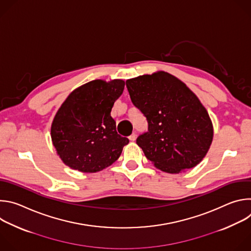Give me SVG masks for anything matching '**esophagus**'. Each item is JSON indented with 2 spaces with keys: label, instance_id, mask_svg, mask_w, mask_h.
<instances>
[{
  "label": "esophagus",
  "instance_id": "1",
  "mask_svg": "<svg viewBox=\"0 0 251 251\" xmlns=\"http://www.w3.org/2000/svg\"><path fill=\"white\" fill-rule=\"evenodd\" d=\"M128 138H129V140H130V141H135V140H136V134H135V133H133V134H131Z\"/></svg>",
  "mask_w": 251,
  "mask_h": 251
}]
</instances>
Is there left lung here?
<instances>
[{"mask_svg":"<svg viewBox=\"0 0 251 251\" xmlns=\"http://www.w3.org/2000/svg\"><path fill=\"white\" fill-rule=\"evenodd\" d=\"M126 86L148 121V132L136 141L146 158L169 174L200 164L211 145L213 126L198 96L165 71L128 79Z\"/></svg>","mask_w":251,"mask_h":251,"instance_id":"left-lung-1","label":"left lung"}]
</instances>
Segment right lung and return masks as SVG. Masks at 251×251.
<instances>
[{
    "label": "right lung",
    "instance_id": "right-lung-1",
    "mask_svg": "<svg viewBox=\"0 0 251 251\" xmlns=\"http://www.w3.org/2000/svg\"><path fill=\"white\" fill-rule=\"evenodd\" d=\"M124 86L122 79H95L75 89L61 104L50 136L66 166L81 173H96L120 157L129 140L117 134L111 109Z\"/></svg>",
    "mask_w": 251,
    "mask_h": 251
}]
</instances>
